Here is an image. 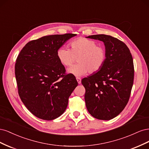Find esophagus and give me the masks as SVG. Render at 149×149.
Here are the masks:
<instances>
[{
	"mask_svg": "<svg viewBox=\"0 0 149 149\" xmlns=\"http://www.w3.org/2000/svg\"><path fill=\"white\" fill-rule=\"evenodd\" d=\"M76 80H77V81L78 83V84H81V79L79 78H76Z\"/></svg>",
	"mask_w": 149,
	"mask_h": 149,
	"instance_id": "1",
	"label": "esophagus"
}]
</instances>
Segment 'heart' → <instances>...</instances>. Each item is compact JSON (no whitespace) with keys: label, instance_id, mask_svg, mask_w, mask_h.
<instances>
[{"label":"heart","instance_id":"obj_1","mask_svg":"<svg viewBox=\"0 0 149 149\" xmlns=\"http://www.w3.org/2000/svg\"><path fill=\"white\" fill-rule=\"evenodd\" d=\"M94 40L86 38H79L70 43L71 49L61 47L57 49L56 55L61 63L70 66L78 58V63L68 70L70 73L76 76H81L96 73L101 70L106 60V51L104 47L97 45Z\"/></svg>","mask_w":149,"mask_h":149}]
</instances>
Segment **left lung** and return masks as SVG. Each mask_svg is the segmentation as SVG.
<instances>
[{"label": "left lung", "instance_id": "1", "mask_svg": "<svg viewBox=\"0 0 149 149\" xmlns=\"http://www.w3.org/2000/svg\"><path fill=\"white\" fill-rule=\"evenodd\" d=\"M87 38L104 42L106 60L100 71L81 80L86 106L94 118L110 120L118 116L129 101L134 82L133 58L127 45L112 36Z\"/></svg>", "mask_w": 149, "mask_h": 149}]
</instances>
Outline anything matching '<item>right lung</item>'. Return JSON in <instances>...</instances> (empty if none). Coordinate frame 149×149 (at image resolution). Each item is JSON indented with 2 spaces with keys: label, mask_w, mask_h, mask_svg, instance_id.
<instances>
[{
  "label": "right lung",
  "mask_w": 149,
  "mask_h": 149,
  "mask_svg": "<svg viewBox=\"0 0 149 149\" xmlns=\"http://www.w3.org/2000/svg\"><path fill=\"white\" fill-rule=\"evenodd\" d=\"M76 34L45 36L26 43L18 55L15 74L18 93L28 110L37 118L51 120L65 111L78 82L66 74L57 49Z\"/></svg>",
  "instance_id": "1"
}]
</instances>
